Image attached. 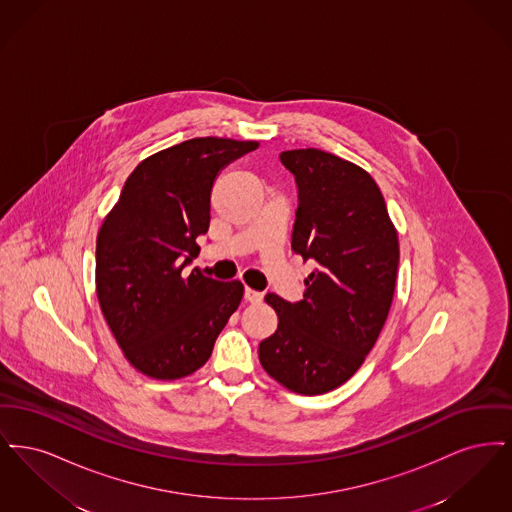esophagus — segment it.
<instances>
[{"label": "esophagus", "mask_w": 512, "mask_h": 512, "mask_svg": "<svg viewBox=\"0 0 512 512\" xmlns=\"http://www.w3.org/2000/svg\"><path fill=\"white\" fill-rule=\"evenodd\" d=\"M244 299L247 303H261L263 301V293L255 292L251 288H245Z\"/></svg>", "instance_id": "34e87169"}]
</instances>
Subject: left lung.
Wrapping results in <instances>:
<instances>
[{"mask_svg":"<svg viewBox=\"0 0 512 512\" xmlns=\"http://www.w3.org/2000/svg\"><path fill=\"white\" fill-rule=\"evenodd\" d=\"M299 190L292 249L315 270L297 303L267 293L276 332L261 341L268 376L301 395L345 384L363 365L390 313L397 230L372 176L315 147L280 153Z\"/></svg>","mask_w":512,"mask_h":512,"instance_id":"1","label":"left lung"}]
</instances>
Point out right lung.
Here are the masks:
<instances>
[{
    "label": "right lung",
    "mask_w": 512,
    "mask_h": 512,
    "mask_svg": "<svg viewBox=\"0 0 512 512\" xmlns=\"http://www.w3.org/2000/svg\"><path fill=\"white\" fill-rule=\"evenodd\" d=\"M257 147L209 136L147 157L99 228V307L128 363L149 378L178 380L205 365L244 297L240 280L184 268L209 230L219 172Z\"/></svg>",
    "instance_id": "obj_1"
}]
</instances>
